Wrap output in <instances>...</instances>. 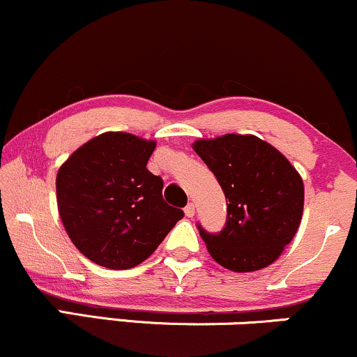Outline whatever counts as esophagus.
<instances>
[{
  "label": "esophagus",
  "instance_id": "34e87169",
  "mask_svg": "<svg viewBox=\"0 0 357 357\" xmlns=\"http://www.w3.org/2000/svg\"><path fill=\"white\" fill-rule=\"evenodd\" d=\"M183 211H185V215L187 217H194L195 215V205L194 204H188L185 208H183Z\"/></svg>",
  "mask_w": 357,
  "mask_h": 357
}]
</instances>
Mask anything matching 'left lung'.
<instances>
[{
	"instance_id": "obj_1",
	"label": "left lung",
	"mask_w": 357,
	"mask_h": 357,
	"mask_svg": "<svg viewBox=\"0 0 357 357\" xmlns=\"http://www.w3.org/2000/svg\"><path fill=\"white\" fill-rule=\"evenodd\" d=\"M194 150L215 175L227 202L220 232L197 224L213 261L234 272L267 267L299 229L304 183L279 150L254 135L199 140Z\"/></svg>"
}]
</instances>
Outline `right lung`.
Instances as JSON below:
<instances>
[{
	"instance_id": "add662e5",
	"label": "right lung",
	"mask_w": 357,
	"mask_h": 357,
	"mask_svg": "<svg viewBox=\"0 0 357 357\" xmlns=\"http://www.w3.org/2000/svg\"><path fill=\"white\" fill-rule=\"evenodd\" d=\"M155 142L123 132L91 138L60 167L58 212L77 249L107 269H130L155 252L183 217L146 169Z\"/></svg>"
}]
</instances>
